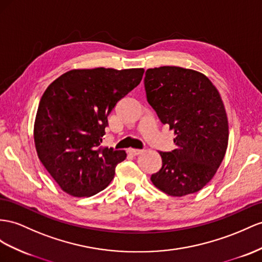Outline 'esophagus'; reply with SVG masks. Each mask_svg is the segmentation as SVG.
<instances>
[{
	"mask_svg": "<svg viewBox=\"0 0 262 262\" xmlns=\"http://www.w3.org/2000/svg\"><path fill=\"white\" fill-rule=\"evenodd\" d=\"M127 152L130 154V155H133V156H137V155H139V154H142V152H143V150H139V149H134V148H129L128 150H127Z\"/></svg>",
	"mask_w": 262,
	"mask_h": 262,
	"instance_id": "1",
	"label": "esophagus"
}]
</instances>
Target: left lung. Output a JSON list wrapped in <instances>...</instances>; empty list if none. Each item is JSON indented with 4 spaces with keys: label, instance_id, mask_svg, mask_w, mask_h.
I'll return each mask as SVG.
<instances>
[{
    "label": "left lung",
    "instance_id": "1",
    "mask_svg": "<svg viewBox=\"0 0 262 262\" xmlns=\"http://www.w3.org/2000/svg\"><path fill=\"white\" fill-rule=\"evenodd\" d=\"M147 102L164 125L175 130L176 149L159 151L163 166L150 179L169 196L197 192L210 182L228 146V119L223 99L204 74L178 66L145 74Z\"/></svg>",
    "mask_w": 262,
    "mask_h": 262
}]
</instances>
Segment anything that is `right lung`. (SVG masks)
Listing matches in <instances>:
<instances>
[{"mask_svg":"<svg viewBox=\"0 0 262 262\" xmlns=\"http://www.w3.org/2000/svg\"><path fill=\"white\" fill-rule=\"evenodd\" d=\"M143 75L144 69L72 70L44 92L34 124L35 148L69 195H96L112 182L126 152L100 146L107 117Z\"/></svg>","mask_w":262,"mask_h":262,"instance_id":"right-lung-1","label":"right lung"}]
</instances>
